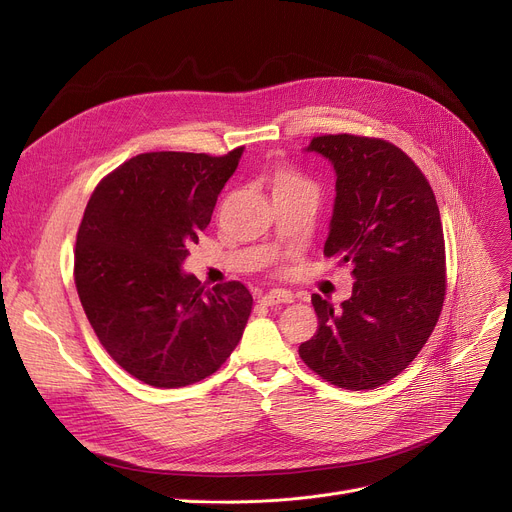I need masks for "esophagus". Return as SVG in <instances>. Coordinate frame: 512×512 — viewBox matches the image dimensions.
I'll use <instances>...</instances> for the list:
<instances>
[{
	"mask_svg": "<svg viewBox=\"0 0 512 512\" xmlns=\"http://www.w3.org/2000/svg\"><path fill=\"white\" fill-rule=\"evenodd\" d=\"M259 301L263 305H280V303H292V292L290 290H282V288H274L270 292H265L259 297Z\"/></svg>",
	"mask_w": 512,
	"mask_h": 512,
	"instance_id": "1",
	"label": "esophagus"
}]
</instances>
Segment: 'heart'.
I'll list each match as a JSON object with an SVG mask.
<instances>
[{
  "label": "heart",
  "mask_w": 512,
  "mask_h": 512,
  "mask_svg": "<svg viewBox=\"0 0 512 512\" xmlns=\"http://www.w3.org/2000/svg\"><path fill=\"white\" fill-rule=\"evenodd\" d=\"M299 184H311V182L294 168L280 166L276 170V186H299Z\"/></svg>",
  "instance_id": "1"
}]
</instances>
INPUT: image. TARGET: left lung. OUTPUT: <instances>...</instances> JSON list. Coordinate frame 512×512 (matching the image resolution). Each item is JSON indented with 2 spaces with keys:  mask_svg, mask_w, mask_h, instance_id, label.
<instances>
[{
  "mask_svg": "<svg viewBox=\"0 0 512 512\" xmlns=\"http://www.w3.org/2000/svg\"><path fill=\"white\" fill-rule=\"evenodd\" d=\"M309 151L336 170L326 257L353 265V297L334 311L313 294L317 332L305 365L344 390L394 380L434 332L446 294V247L436 195L396 145L361 134H321Z\"/></svg>",
  "mask_w": 512,
  "mask_h": 512,
  "instance_id": "1",
  "label": "left lung"
}]
</instances>
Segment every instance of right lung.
Returning a JSON list of instances; mask_svg holds the SVG:
<instances>
[{"instance_id": "obj_1", "label": "right lung", "mask_w": 512, "mask_h": 512, "mask_svg": "<svg viewBox=\"0 0 512 512\" xmlns=\"http://www.w3.org/2000/svg\"><path fill=\"white\" fill-rule=\"evenodd\" d=\"M242 147L228 155L155 151L107 174L76 232L74 284L101 346L155 388L205 380L232 355L251 315L242 282L207 288L182 274Z\"/></svg>"}]
</instances>
